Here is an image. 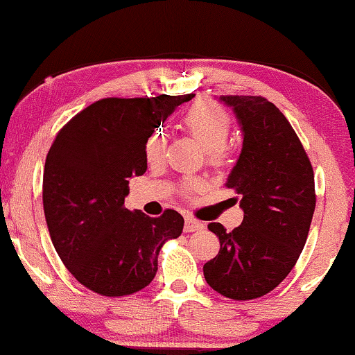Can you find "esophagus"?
<instances>
[{
    "label": "esophagus",
    "instance_id": "34e87169",
    "mask_svg": "<svg viewBox=\"0 0 355 355\" xmlns=\"http://www.w3.org/2000/svg\"><path fill=\"white\" fill-rule=\"evenodd\" d=\"M201 229H204V224L201 223V220L191 218V216H187L186 218V224H184V231L186 232H194V231H201Z\"/></svg>",
    "mask_w": 355,
    "mask_h": 355
}]
</instances>
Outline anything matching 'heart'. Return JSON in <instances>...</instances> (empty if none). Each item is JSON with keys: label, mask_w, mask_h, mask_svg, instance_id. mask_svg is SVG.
<instances>
[{"label": "heart", "mask_w": 355, "mask_h": 355, "mask_svg": "<svg viewBox=\"0 0 355 355\" xmlns=\"http://www.w3.org/2000/svg\"><path fill=\"white\" fill-rule=\"evenodd\" d=\"M182 129L194 137L199 144L207 151L209 161L214 164L224 161V143H226L229 131H231V118L219 104L212 101L196 103L182 118ZM166 139L161 131H153L146 139L144 153L149 162L159 161L164 154ZM189 189H198L201 182L198 179L187 181Z\"/></svg>", "instance_id": "obj_1"}]
</instances>
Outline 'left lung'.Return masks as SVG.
I'll use <instances>...</instances> for the list:
<instances>
[{"instance_id":"1","label":"left lung","mask_w":355,"mask_h":355,"mask_svg":"<svg viewBox=\"0 0 355 355\" xmlns=\"http://www.w3.org/2000/svg\"><path fill=\"white\" fill-rule=\"evenodd\" d=\"M232 107L243 149L226 187L239 194L243 224L227 232L211 223L220 249L204 264L212 289L234 301L266 295L281 284L301 256L315 209L314 171L297 135L261 96H220Z\"/></svg>"}]
</instances>
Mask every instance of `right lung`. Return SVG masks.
I'll return each mask as SVG.
<instances>
[{"mask_svg": "<svg viewBox=\"0 0 355 355\" xmlns=\"http://www.w3.org/2000/svg\"><path fill=\"white\" fill-rule=\"evenodd\" d=\"M193 94L106 98L78 112L46 157L43 206L62 264L94 293L119 297L144 289L157 272L162 244L181 236L184 219L124 207L129 178L148 169L146 139Z\"/></svg>", "mask_w": 355, "mask_h": 355, "instance_id": "1", "label": "right lung"}]
</instances>
